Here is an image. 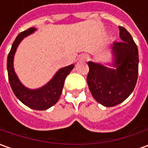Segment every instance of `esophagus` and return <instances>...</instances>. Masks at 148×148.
I'll list each match as a JSON object with an SVG mask.
<instances>
[{
	"label": "esophagus",
	"mask_w": 148,
	"mask_h": 148,
	"mask_svg": "<svg viewBox=\"0 0 148 148\" xmlns=\"http://www.w3.org/2000/svg\"><path fill=\"white\" fill-rule=\"evenodd\" d=\"M88 58V56L87 55H82L81 57H80V60H82V61H85V60H86Z\"/></svg>",
	"instance_id": "1"
}]
</instances>
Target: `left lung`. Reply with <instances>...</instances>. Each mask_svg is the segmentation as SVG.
I'll return each mask as SVG.
<instances>
[{
	"label": "left lung",
	"instance_id": "1",
	"mask_svg": "<svg viewBox=\"0 0 148 148\" xmlns=\"http://www.w3.org/2000/svg\"><path fill=\"white\" fill-rule=\"evenodd\" d=\"M119 28L122 41L114 42L112 53L114 68L88 62L86 82L94 99L104 106L113 107L131 95L138 75V50L128 30Z\"/></svg>",
	"mask_w": 148,
	"mask_h": 148
}]
</instances>
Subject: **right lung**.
<instances>
[{"instance_id":"right-lung-1","label":"right lung","mask_w":148,"mask_h":148,"mask_svg":"<svg viewBox=\"0 0 148 148\" xmlns=\"http://www.w3.org/2000/svg\"><path fill=\"white\" fill-rule=\"evenodd\" d=\"M34 31L35 28H29L27 30L21 32L14 39L7 58L8 78L10 85L14 94L24 105L33 110H45L52 107L58 101L62 91L66 77L74 68V65L71 64L61 68L55 74L53 78L41 88L30 90L25 87L20 82L19 78L17 77L14 72L13 61L15 51L22 39L26 36L31 34Z\"/></svg>"}]
</instances>
